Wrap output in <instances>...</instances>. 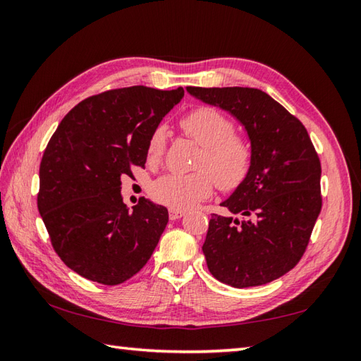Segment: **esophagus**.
<instances>
[{
	"instance_id": "34e87169",
	"label": "esophagus",
	"mask_w": 361,
	"mask_h": 361,
	"mask_svg": "<svg viewBox=\"0 0 361 361\" xmlns=\"http://www.w3.org/2000/svg\"><path fill=\"white\" fill-rule=\"evenodd\" d=\"M185 211H178V209H169V219L171 220H178L181 217H185Z\"/></svg>"
}]
</instances>
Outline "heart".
Returning a JSON list of instances; mask_svg holds the SVG:
<instances>
[{
  "instance_id": "obj_1",
  "label": "heart",
  "mask_w": 361,
  "mask_h": 361,
  "mask_svg": "<svg viewBox=\"0 0 361 361\" xmlns=\"http://www.w3.org/2000/svg\"><path fill=\"white\" fill-rule=\"evenodd\" d=\"M188 136L203 150L194 173H167L152 186V197L171 209H190L212 194L214 181L220 189H234L248 175L252 147L247 137L234 133L233 121L212 106H200L180 122ZM166 130L158 127L147 144V161L158 163L166 149Z\"/></svg>"
}]
</instances>
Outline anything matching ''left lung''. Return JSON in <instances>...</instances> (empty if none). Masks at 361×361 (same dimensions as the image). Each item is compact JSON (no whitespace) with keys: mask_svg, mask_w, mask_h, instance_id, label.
<instances>
[{"mask_svg":"<svg viewBox=\"0 0 361 361\" xmlns=\"http://www.w3.org/2000/svg\"><path fill=\"white\" fill-rule=\"evenodd\" d=\"M247 130L248 175L212 214L203 255L214 278L235 288L281 278L302 257L321 212V163L307 130L257 88L188 87Z\"/></svg>","mask_w":361,"mask_h":361,"instance_id":"1","label":"left lung"}]
</instances>
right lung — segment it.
I'll return each instance as SVG.
<instances>
[{
    "mask_svg": "<svg viewBox=\"0 0 361 361\" xmlns=\"http://www.w3.org/2000/svg\"><path fill=\"white\" fill-rule=\"evenodd\" d=\"M185 90L142 85L79 102L46 145L37 206L66 267L93 282L118 286L147 264L169 221L161 204L122 202L121 178L144 167L147 144Z\"/></svg>",
    "mask_w": 361,
    "mask_h": 361,
    "instance_id": "obj_1",
    "label": "right lung"
}]
</instances>
